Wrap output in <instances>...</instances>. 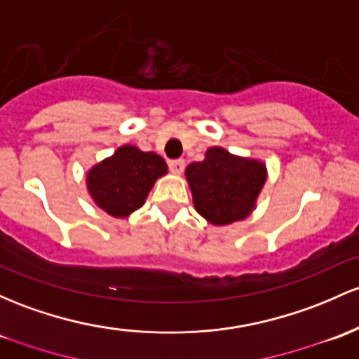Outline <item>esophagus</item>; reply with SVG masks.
<instances>
[{
    "mask_svg": "<svg viewBox=\"0 0 359 359\" xmlns=\"http://www.w3.org/2000/svg\"><path fill=\"white\" fill-rule=\"evenodd\" d=\"M168 168H170L173 173H182L184 168H186V161H184L182 158L170 160L168 161Z\"/></svg>",
    "mask_w": 359,
    "mask_h": 359,
    "instance_id": "34e87169",
    "label": "esophagus"
}]
</instances>
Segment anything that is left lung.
<instances>
[{"instance_id": "left-lung-1", "label": "left lung", "mask_w": 359, "mask_h": 359, "mask_svg": "<svg viewBox=\"0 0 359 359\" xmlns=\"http://www.w3.org/2000/svg\"><path fill=\"white\" fill-rule=\"evenodd\" d=\"M186 177L199 215L212 224H228L252 211L266 182V167L223 148H210L206 158L189 165Z\"/></svg>"}]
</instances>
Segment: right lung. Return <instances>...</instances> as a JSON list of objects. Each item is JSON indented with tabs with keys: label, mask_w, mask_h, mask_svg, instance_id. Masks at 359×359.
I'll use <instances>...</instances> for the list:
<instances>
[{
	"label": "right lung",
	"mask_w": 359,
	"mask_h": 359,
	"mask_svg": "<svg viewBox=\"0 0 359 359\" xmlns=\"http://www.w3.org/2000/svg\"><path fill=\"white\" fill-rule=\"evenodd\" d=\"M167 173V163L156 153L122 147L88 172L86 182L95 203L109 215L124 218L143 206L149 189Z\"/></svg>",
	"instance_id": "obj_1"
}]
</instances>
